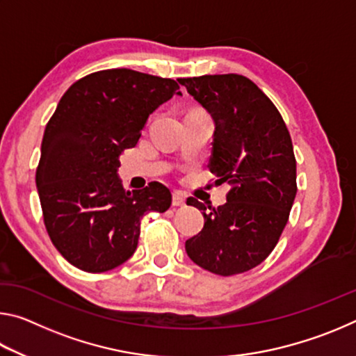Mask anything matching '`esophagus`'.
Instances as JSON below:
<instances>
[{
	"mask_svg": "<svg viewBox=\"0 0 356 356\" xmlns=\"http://www.w3.org/2000/svg\"><path fill=\"white\" fill-rule=\"evenodd\" d=\"M172 206L174 207H184L185 206V196L180 191L172 193Z\"/></svg>",
	"mask_w": 356,
	"mask_h": 356,
	"instance_id": "obj_1",
	"label": "esophagus"
}]
</instances>
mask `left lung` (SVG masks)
<instances>
[{
	"mask_svg": "<svg viewBox=\"0 0 356 356\" xmlns=\"http://www.w3.org/2000/svg\"><path fill=\"white\" fill-rule=\"evenodd\" d=\"M179 83L215 120L209 170L229 184L225 206L202 210L204 227L185 242L186 254L215 275L231 276L268 257L287 225L297 195L291 135L273 102L237 74L180 78ZM210 209V207H209Z\"/></svg>",
	"mask_w": 356,
	"mask_h": 356,
	"instance_id": "1",
	"label": "left lung"
}]
</instances>
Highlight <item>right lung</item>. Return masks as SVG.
<instances>
[{
  "instance_id": "obj_1",
  "label": "right lung",
  "mask_w": 356,
  "mask_h": 356,
  "mask_svg": "<svg viewBox=\"0 0 356 356\" xmlns=\"http://www.w3.org/2000/svg\"><path fill=\"white\" fill-rule=\"evenodd\" d=\"M177 89L171 78L99 70L72 84L48 120L35 171L42 215L56 250L83 272L124 264L138 246L143 216L170 209L165 185L124 191L118 168L149 114Z\"/></svg>"
}]
</instances>
